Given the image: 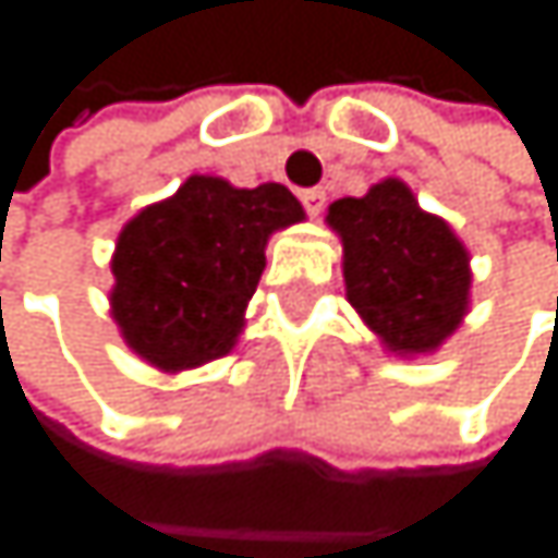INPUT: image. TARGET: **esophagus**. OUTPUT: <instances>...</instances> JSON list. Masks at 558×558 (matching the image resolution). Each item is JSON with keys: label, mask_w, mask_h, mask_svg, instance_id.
<instances>
[{"label": "esophagus", "mask_w": 558, "mask_h": 558, "mask_svg": "<svg viewBox=\"0 0 558 558\" xmlns=\"http://www.w3.org/2000/svg\"><path fill=\"white\" fill-rule=\"evenodd\" d=\"M325 201H328V194H325L320 186L301 190V204H304V210H307L311 217H320V210H325Z\"/></svg>", "instance_id": "34e87169"}]
</instances>
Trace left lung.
Segmentation results:
<instances>
[{
  "mask_svg": "<svg viewBox=\"0 0 558 558\" xmlns=\"http://www.w3.org/2000/svg\"><path fill=\"white\" fill-rule=\"evenodd\" d=\"M328 223L344 244L348 301L391 351H435L459 328L472 284L469 254L401 180L335 201Z\"/></svg>",
  "mask_w": 558,
  "mask_h": 558,
  "instance_id": "1",
  "label": "left lung"
}]
</instances>
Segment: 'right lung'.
<instances>
[{
  "label": "right lung",
  "instance_id": "right-lung-1",
  "mask_svg": "<svg viewBox=\"0 0 558 558\" xmlns=\"http://www.w3.org/2000/svg\"><path fill=\"white\" fill-rule=\"evenodd\" d=\"M304 220L281 183L238 190L190 177L163 204L136 214L113 257V317L126 344L163 372L227 354L257 291L277 227Z\"/></svg>",
  "mask_w": 558,
  "mask_h": 558
}]
</instances>
